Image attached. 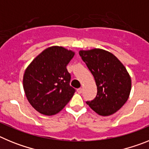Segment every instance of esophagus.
<instances>
[{
    "instance_id": "34e87169",
    "label": "esophagus",
    "mask_w": 149,
    "mask_h": 149,
    "mask_svg": "<svg viewBox=\"0 0 149 149\" xmlns=\"http://www.w3.org/2000/svg\"><path fill=\"white\" fill-rule=\"evenodd\" d=\"M77 93H78L79 94H81V93L83 92V89H82V88H79V89H77Z\"/></svg>"
}]
</instances>
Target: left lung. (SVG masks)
Masks as SVG:
<instances>
[{"instance_id": "obj_1", "label": "left lung", "mask_w": 149, "mask_h": 149, "mask_svg": "<svg viewBox=\"0 0 149 149\" xmlns=\"http://www.w3.org/2000/svg\"><path fill=\"white\" fill-rule=\"evenodd\" d=\"M79 54L93 74L98 89L95 99L86 104L100 116L115 113L131 93V79L126 68L115 55L101 48L81 50Z\"/></svg>"}]
</instances>
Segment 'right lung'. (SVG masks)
<instances>
[{
	"instance_id": "1",
	"label": "right lung",
	"mask_w": 149,
	"mask_h": 149,
	"mask_svg": "<svg viewBox=\"0 0 149 149\" xmlns=\"http://www.w3.org/2000/svg\"><path fill=\"white\" fill-rule=\"evenodd\" d=\"M75 53L62 46H51L39 54L25 69L23 87L31 106L40 113H58L68 103L75 89L66 66Z\"/></svg>"
}]
</instances>
